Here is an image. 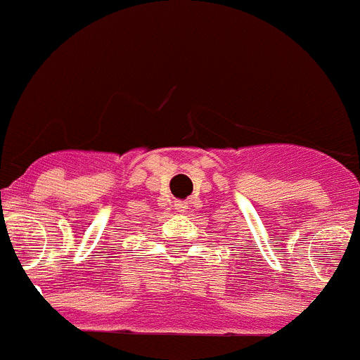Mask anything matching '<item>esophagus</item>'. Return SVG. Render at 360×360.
Wrapping results in <instances>:
<instances>
[{"label":"esophagus","mask_w":360,"mask_h":360,"mask_svg":"<svg viewBox=\"0 0 360 360\" xmlns=\"http://www.w3.org/2000/svg\"><path fill=\"white\" fill-rule=\"evenodd\" d=\"M174 206H176L177 212H186V210H188V205H186V202H184V201H177Z\"/></svg>","instance_id":"obj_1"}]
</instances>
